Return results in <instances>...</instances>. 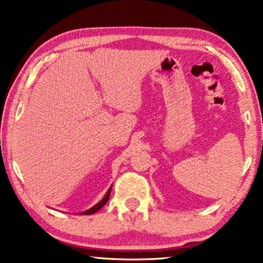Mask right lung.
Instances as JSON below:
<instances>
[{"instance_id":"add662e5","label":"right lung","mask_w":263,"mask_h":263,"mask_svg":"<svg viewBox=\"0 0 263 263\" xmlns=\"http://www.w3.org/2000/svg\"><path fill=\"white\" fill-rule=\"evenodd\" d=\"M111 189H112V186L110 187L109 190H107V192H106V194L104 195V198L101 200V201H99L98 203H96V205L93 206V207H91L90 210H87V211H84V212H82V213H78V214H82V215H89V214H93V213H96V212L97 211H99L101 210V208L105 205V203L107 202V200H109V197H110V193H111Z\"/></svg>"}]
</instances>
